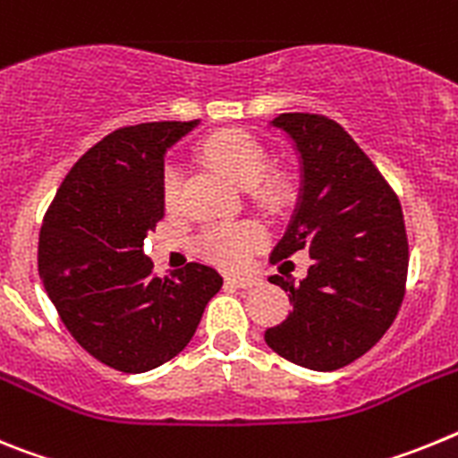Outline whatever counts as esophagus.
Masks as SVG:
<instances>
[{
    "instance_id": "1",
    "label": "esophagus",
    "mask_w": 458,
    "mask_h": 458,
    "mask_svg": "<svg viewBox=\"0 0 458 458\" xmlns=\"http://www.w3.org/2000/svg\"><path fill=\"white\" fill-rule=\"evenodd\" d=\"M226 282L241 286V289H254V286L264 284V279L259 277V275H229Z\"/></svg>"
}]
</instances>
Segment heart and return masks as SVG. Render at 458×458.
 <instances>
[{
    "label": "heart",
    "instance_id": "heart-1",
    "mask_svg": "<svg viewBox=\"0 0 458 458\" xmlns=\"http://www.w3.org/2000/svg\"><path fill=\"white\" fill-rule=\"evenodd\" d=\"M201 157L210 167L225 174L236 188L254 190L266 204H279L284 199V181L266 179L268 153L252 137L242 132H217L201 144ZM181 185V169L167 165L163 174V199L167 210H179ZM261 241L264 233L254 225H213L201 233L199 252L220 266H238Z\"/></svg>",
    "mask_w": 458,
    "mask_h": 458
}]
</instances>
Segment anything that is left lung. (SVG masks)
<instances>
[{"mask_svg":"<svg viewBox=\"0 0 458 458\" xmlns=\"http://www.w3.org/2000/svg\"><path fill=\"white\" fill-rule=\"evenodd\" d=\"M298 157V197L270 259L310 252L301 284L273 275L293 310L266 330L284 360L314 371L351 365L386 335L403 301L408 241L402 204L365 151L326 116L270 121Z\"/></svg>","mask_w":458,"mask_h":458,"instance_id":"8db88e82","label":"left lung"}]
</instances>
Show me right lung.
<instances>
[{
    "mask_svg": "<svg viewBox=\"0 0 458 458\" xmlns=\"http://www.w3.org/2000/svg\"><path fill=\"white\" fill-rule=\"evenodd\" d=\"M199 121L121 128L72 165L40 226L38 275L64 326L112 369L141 374L188 346L222 275L188 264L160 279L144 238L165 216L169 148Z\"/></svg>",
    "mask_w": 458,
    "mask_h": 458,
    "instance_id": "1",
    "label": "right lung"
}]
</instances>
